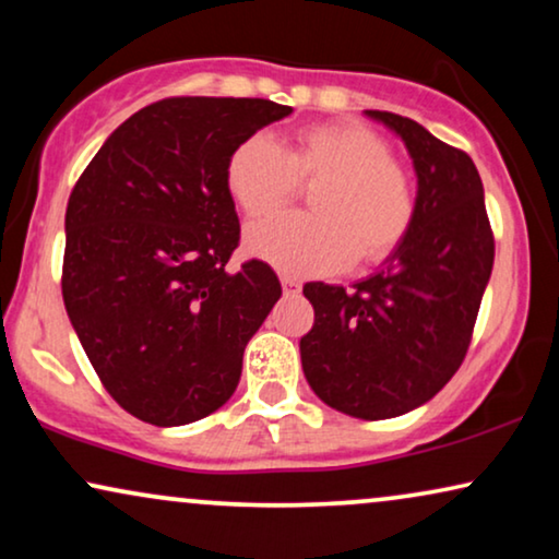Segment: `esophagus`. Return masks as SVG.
Returning a JSON list of instances; mask_svg holds the SVG:
<instances>
[{
	"label": "esophagus",
	"instance_id": "1",
	"mask_svg": "<svg viewBox=\"0 0 559 559\" xmlns=\"http://www.w3.org/2000/svg\"><path fill=\"white\" fill-rule=\"evenodd\" d=\"M282 289H285L287 295L300 293V280H297V277H289V274H285V277H282Z\"/></svg>",
	"mask_w": 559,
	"mask_h": 559
}]
</instances>
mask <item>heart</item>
Segmentation results:
<instances>
[{
	"mask_svg": "<svg viewBox=\"0 0 559 559\" xmlns=\"http://www.w3.org/2000/svg\"><path fill=\"white\" fill-rule=\"evenodd\" d=\"M302 186H318L310 211L280 213L247 228L251 257L285 274H331L379 262L407 239L417 216V190L389 144L361 124H318L277 144L254 134L226 163V190L247 216L285 205Z\"/></svg>",
	"mask_w": 559,
	"mask_h": 559,
	"instance_id": "1",
	"label": "heart"
}]
</instances>
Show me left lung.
<instances>
[{
  "instance_id": "8db88e82",
  "label": "left lung",
  "mask_w": 559,
  "mask_h": 559,
  "mask_svg": "<svg viewBox=\"0 0 559 559\" xmlns=\"http://www.w3.org/2000/svg\"><path fill=\"white\" fill-rule=\"evenodd\" d=\"M402 136L417 173V216L384 266L356 285L308 282L316 323L302 371L328 407L389 419L430 402L461 369L493 270L484 182L463 150L392 111H366Z\"/></svg>"
}]
</instances>
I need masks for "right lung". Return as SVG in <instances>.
Listing matches in <instances>:
<instances>
[{
    "label": "right lung",
    "mask_w": 559,
    "mask_h": 559,
    "mask_svg": "<svg viewBox=\"0 0 559 559\" xmlns=\"http://www.w3.org/2000/svg\"><path fill=\"white\" fill-rule=\"evenodd\" d=\"M293 114L266 98H163L111 132L66 209L63 302L119 407L178 427L231 400L243 348L280 300L270 264H226L236 144Z\"/></svg>",
    "instance_id": "1"
}]
</instances>
